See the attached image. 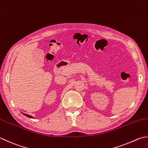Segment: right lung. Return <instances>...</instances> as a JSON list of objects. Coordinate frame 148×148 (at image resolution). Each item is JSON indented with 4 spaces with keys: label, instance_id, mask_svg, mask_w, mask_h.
Wrapping results in <instances>:
<instances>
[{
    "label": "right lung",
    "instance_id": "obj_1",
    "mask_svg": "<svg viewBox=\"0 0 148 148\" xmlns=\"http://www.w3.org/2000/svg\"><path fill=\"white\" fill-rule=\"evenodd\" d=\"M23 114V115H24L25 116H27V117H29V118H32V119H34L33 118V116H31V115H27V114H25V113H22Z\"/></svg>",
    "mask_w": 148,
    "mask_h": 148
}]
</instances>
